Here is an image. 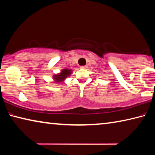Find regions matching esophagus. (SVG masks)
I'll list each match as a JSON object with an SVG mask.
<instances>
[{
	"mask_svg": "<svg viewBox=\"0 0 155 155\" xmlns=\"http://www.w3.org/2000/svg\"><path fill=\"white\" fill-rule=\"evenodd\" d=\"M87 68V66H86V65H85V66H82L81 67V68H83V69H86Z\"/></svg>",
	"mask_w": 155,
	"mask_h": 155,
	"instance_id": "1",
	"label": "esophagus"
}]
</instances>
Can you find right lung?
<instances>
[{"instance_id":"right-lung-1","label":"right lung","mask_w":155,"mask_h":155,"mask_svg":"<svg viewBox=\"0 0 155 155\" xmlns=\"http://www.w3.org/2000/svg\"><path fill=\"white\" fill-rule=\"evenodd\" d=\"M72 71V69H68L65 68L63 69L62 70H61V72L58 74H55L53 75V80L54 83H59L61 82H63V81H65L66 78H68L69 76L71 75Z\"/></svg>"}]
</instances>
